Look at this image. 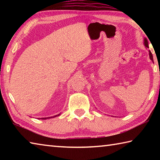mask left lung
Returning a JSON list of instances; mask_svg holds the SVG:
<instances>
[{"label":"left lung","mask_w":160,"mask_h":160,"mask_svg":"<svg viewBox=\"0 0 160 160\" xmlns=\"http://www.w3.org/2000/svg\"><path fill=\"white\" fill-rule=\"evenodd\" d=\"M144 45H145V47L146 48H149L148 42V40H147V39H146V38H145V39H144ZM149 56H150V60L153 62V56H152V54L150 51H149Z\"/></svg>","instance_id":"8db88e82"}]
</instances>
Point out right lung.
I'll use <instances>...</instances> for the list:
<instances>
[{
	"label": "right lung",
	"instance_id": "obj_1",
	"mask_svg": "<svg viewBox=\"0 0 160 160\" xmlns=\"http://www.w3.org/2000/svg\"><path fill=\"white\" fill-rule=\"evenodd\" d=\"M60 115H61V113H58V115H56V116H51V117H47V118H38V119H47V118H54V117H56V116H60Z\"/></svg>",
	"mask_w": 160,
	"mask_h": 160
}]
</instances>
